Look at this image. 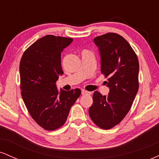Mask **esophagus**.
I'll return each instance as SVG.
<instances>
[{
    "instance_id": "esophagus-1",
    "label": "esophagus",
    "mask_w": 159,
    "mask_h": 159,
    "mask_svg": "<svg viewBox=\"0 0 159 159\" xmlns=\"http://www.w3.org/2000/svg\"><path fill=\"white\" fill-rule=\"evenodd\" d=\"M81 94L82 95H90L91 93L90 92H88V91H87V90H81Z\"/></svg>"
}]
</instances>
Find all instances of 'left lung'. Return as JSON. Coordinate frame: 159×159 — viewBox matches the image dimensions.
Listing matches in <instances>:
<instances>
[{
  "instance_id": "1",
  "label": "left lung",
  "mask_w": 159,
  "mask_h": 159,
  "mask_svg": "<svg viewBox=\"0 0 159 159\" xmlns=\"http://www.w3.org/2000/svg\"><path fill=\"white\" fill-rule=\"evenodd\" d=\"M101 56V73L107 78V96L95 91L89 114L98 127L110 129L124 119L138 91V56L122 36L107 33L94 38Z\"/></svg>"
}]
</instances>
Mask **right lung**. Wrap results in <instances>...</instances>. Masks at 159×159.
Returning <instances> with one entry per match:
<instances>
[{
    "label": "right lung",
    "mask_w": 159,
    "mask_h": 159,
    "mask_svg": "<svg viewBox=\"0 0 159 159\" xmlns=\"http://www.w3.org/2000/svg\"><path fill=\"white\" fill-rule=\"evenodd\" d=\"M72 42V38L46 35L28 47L20 61L21 97L31 117L45 130L61 128L81 93L78 88L59 93L55 84L63 74L61 52Z\"/></svg>",
    "instance_id": "right-lung-1"
}]
</instances>
